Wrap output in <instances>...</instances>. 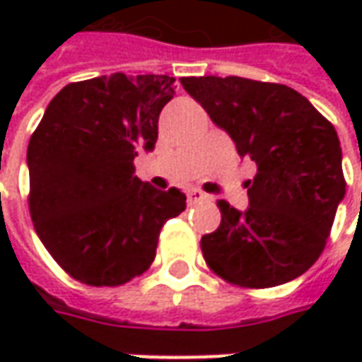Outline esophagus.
Instances as JSON below:
<instances>
[{
	"mask_svg": "<svg viewBox=\"0 0 362 362\" xmlns=\"http://www.w3.org/2000/svg\"><path fill=\"white\" fill-rule=\"evenodd\" d=\"M207 199V193H203L202 189H189L187 191V202L189 203H199Z\"/></svg>",
	"mask_w": 362,
	"mask_h": 362,
	"instance_id": "34e87169",
	"label": "esophagus"
}]
</instances>
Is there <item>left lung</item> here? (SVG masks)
<instances>
[{"label": "left lung", "instance_id": "obj_1", "mask_svg": "<svg viewBox=\"0 0 362 362\" xmlns=\"http://www.w3.org/2000/svg\"><path fill=\"white\" fill-rule=\"evenodd\" d=\"M181 84L257 167L245 181V211L217 202L221 223L202 238L205 262L245 288L302 276L322 254L346 191L334 127L284 84L240 76H189Z\"/></svg>", "mask_w": 362, "mask_h": 362}]
</instances>
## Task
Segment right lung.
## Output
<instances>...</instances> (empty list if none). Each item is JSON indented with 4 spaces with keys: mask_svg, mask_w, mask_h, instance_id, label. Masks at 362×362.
<instances>
[{
    "mask_svg": "<svg viewBox=\"0 0 362 362\" xmlns=\"http://www.w3.org/2000/svg\"><path fill=\"white\" fill-rule=\"evenodd\" d=\"M175 78L110 74L58 92L28 145L30 214L64 270L90 286H119L155 259L160 228L185 209V193L134 175L153 151Z\"/></svg>",
    "mask_w": 362,
    "mask_h": 362,
    "instance_id": "right-lung-1",
    "label": "right lung"
}]
</instances>
